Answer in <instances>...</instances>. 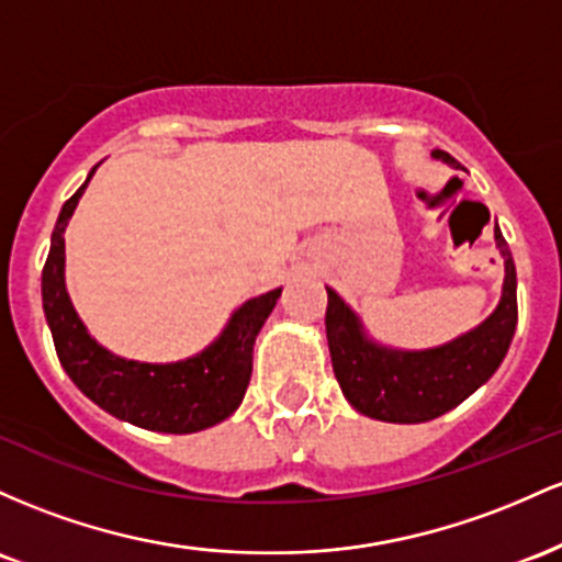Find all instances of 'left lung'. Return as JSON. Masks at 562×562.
Here are the masks:
<instances>
[{"instance_id": "1", "label": "left lung", "mask_w": 562, "mask_h": 562, "mask_svg": "<svg viewBox=\"0 0 562 562\" xmlns=\"http://www.w3.org/2000/svg\"><path fill=\"white\" fill-rule=\"evenodd\" d=\"M435 159L459 167L446 150ZM496 247L504 257V286L496 311L477 329L432 350H393L366 337L358 315L326 286V339L334 376L356 412L380 422L417 425L457 408L491 380L507 356L518 326V276L499 225Z\"/></svg>"}]
</instances>
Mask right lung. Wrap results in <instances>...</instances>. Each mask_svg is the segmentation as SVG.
Wrapping results in <instances>:
<instances>
[{
  "label": "right lung",
  "instance_id": "obj_1",
  "mask_svg": "<svg viewBox=\"0 0 562 562\" xmlns=\"http://www.w3.org/2000/svg\"><path fill=\"white\" fill-rule=\"evenodd\" d=\"M94 175V167L90 178ZM63 204L42 270V302L55 352L74 384L116 419L154 432H199L228 419L241 406L251 376V350L281 289L244 302L228 326L199 356L178 363H140L98 345L66 292V233L87 182Z\"/></svg>",
  "mask_w": 562,
  "mask_h": 562
}]
</instances>
